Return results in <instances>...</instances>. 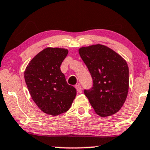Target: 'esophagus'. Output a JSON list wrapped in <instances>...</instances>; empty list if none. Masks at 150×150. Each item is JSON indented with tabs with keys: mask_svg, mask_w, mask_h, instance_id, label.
Here are the masks:
<instances>
[{
	"mask_svg": "<svg viewBox=\"0 0 150 150\" xmlns=\"http://www.w3.org/2000/svg\"><path fill=\"white\" fill-rule=\"evenodd\" d=\"M75 88H76L77 92L81 93H82V87H81L80 85H79V84H77V85H75Z\"/></svg>",
	"mask_w": 150,
	"mask_h": 150,
	"instance_id": "34e87169",
	"label": "esophagus"
}]
</instances>
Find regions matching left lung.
Returning a JSON list of instances; mask_svg holds the SVG:
<instances>
[{
	"mask_svg": "<svg viewBox=\"0 0 150 150\" xmlns=\"http://www.w3.org/2000/svg\"><path fill=\"white\" fill-rule=\"evenodd\" d=\"M78 51L93 79L92 89L84 90V94L95 112L102 117L117 113L123 106L129 91L127 61L103 45L82 47Z\"/></svg>",
	"mask_w": 150,
	"mask_h": 150,
	"instance_id": "8db88e82",
	"label": "left lung"
}]
</instances>
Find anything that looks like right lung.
Wrapping results in <instances>:
<instances>
[{
	"label": "right lung",
	"mask_w": 150,
	"mask_h": 150,
	"mask_svg": "<svg viewBox=\"0 0 150 150\" xmlns=\"http://www.w3.org/2000/svg\"><path fill=\"white\" fill-rule=\"evenodd\" d=\"M68 53L64 48L44 49L31 59L24 71L25 82L33 100L43 112L52 116L68 111L77 94L60 69Z\"/></svg>",
	"instance_id": "1"
}]
</instances>
